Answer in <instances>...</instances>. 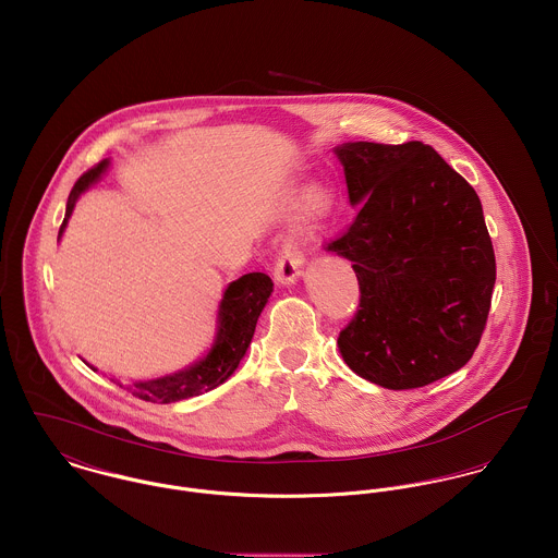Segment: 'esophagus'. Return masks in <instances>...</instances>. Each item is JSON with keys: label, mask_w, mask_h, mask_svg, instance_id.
Returning a JSON list of instances; mask_svg holds the SVG:
<instances>
[{"label": "esophagus", "mask_w": 558, "mask_h": 558, "mask_svg": "<svg viewBox=\"0 0 558 558\" xmlns=\"http://www.w3.org/2000/svg\"><path fill=\"white\" fill-rule=\"evenodd\" d=\"M304 274V258H302V252L298 248V244L293 242H287L282 250H280V256L276 260V267H274V280L276 284H295Z\"/></svg>", "instance_id": "34e87169"}]
</instances>
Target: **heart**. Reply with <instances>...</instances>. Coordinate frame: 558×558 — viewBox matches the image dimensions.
<instances>
[{
	"label": "heart",
	"instance_id": "heart-1",
	"mask_svg": "<svg viewBox=\"0 0 558 558\" xmlns=\"http://www.w3.org/2000/svg\"><path fill=\"white\" fill-rule=\"evenodd\" d=\"M304 203H306L310 214L320 216L331 207V192L323 186H312L304 196Z\"/></svg>",
	"mask_w": 558,
	"mask_h": 558
}]
</instances>
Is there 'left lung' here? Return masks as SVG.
I'll return each instance as SVG.
<instances>
[{"label":"left lung","instance_id":"1","mask_svg":"<svg viewBox=\"0 0 558 558\" xmlns=\"http://www.w3.org/2000/svg\"><path fill=\"white\" fill-rule=\"evenodd\" d=\"M351 229L327 246L353 263L362 300L340 331L344 364L385 389L460 371L493 302L495 250L477 192L433 147L342 143Z\"/></svg>","mask_w":558,"mask_h":558}]
</instances>
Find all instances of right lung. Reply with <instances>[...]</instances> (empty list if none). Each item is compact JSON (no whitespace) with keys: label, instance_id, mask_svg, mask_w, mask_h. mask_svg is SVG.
Masks as SVG:
<instances>
[{"label":"right lung","instance_id":"right-lung-1","mask_svg":"<svg viewBox=\"0 0 558 558\" xmlns=\"http://www.w3.org/2000/svg\"><path fill=\"white\" fill-rule=\"evenodd\" d=\"M109 167H111V160L107 158L98 167L87 171L70 190V196L65 203V218H63L62 229L58 235L60 240H62L68 220H70L81 194L87 192L96 182H100ZM271 291H274L271 278L260 271H252V274H246L233 282H229V287L222 293L220 306H218L214 342L205 351V355L182 371L169 372V374L154 376V378L132 380L130 385H125V389H130L132 396L141 398V400L171 404V402L201 396V393L211 391L218 385H222L233 372L238 371L240 362L244 360L250 342H252V336H254V329H256V320H258L263 308L267 306ZM85 364L92 371H98L89 362H85ZM111 380L118 383L120 387H124L116 376Z\"/></svg>","mask_w":558,"mask_h":558}]
</instances>
